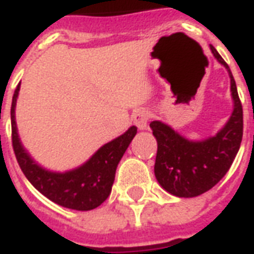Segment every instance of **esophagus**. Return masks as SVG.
<instances>
[{
	"mask_svg": "<svg viewBox=\"0 0 254 254\" xmlns=\"http://www.w3.org/2000/svg\"><path fill=\"white\" fill-rule=\"evenodd\" d=\"M149 118H151V114H149V112H148L146 109H137L132 116L133 124H134L140 130H145L146 127H148Z\"/></svg>",
	"mask_w": 254,
	"mask_h": 254,
	"instance_id": "esophagus-1",
	"label": "esophagus"
}]
</instances>
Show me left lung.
Returning a JSON list of instances; mask_svg holds the SVG:
<instances>
[{"label": "left lung", "mask_w": 254, "mask_h": 254, "mask_svg": "<svg viewBox=\"0 0 254 254\" xmlns=\"http://www.w3.org/2000/svg\"><path fill=\"white\" fill-rule=\"evenodd\" d=\"M214 58L227 69L234 108L225 127L204 140H189L161 121H152L157 141L155 176L159 185L179 198H194L213 189L226 175L242 140V105L232 71L217 50L210 46Z\"/></svg>", "instance_id": "obj_1"}]
</instances>
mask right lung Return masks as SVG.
Listing matches in <instances>:
<instances>
[{
	"label": "right lung",
	"instance_id": "1",
	"mask_svg": "<svg viewBox=\"0 0 254 254\" xmlns=\"http://www.w3.org/2000/svg\"><path fill=\"white\" fill-rule=\"evenodd\" d=\"M20 91L17 86L12 99V144L20 168L32 186L59 206L89 211L102 204L112 192L117 165L136 136L137 127H130L127 132L95 152L84 164L65 172L46 170L32 159L18 137L16 125V102Z\"/></svg>",
	"mask_w": 254,
	"mask_h": 254
}]
</instances>
